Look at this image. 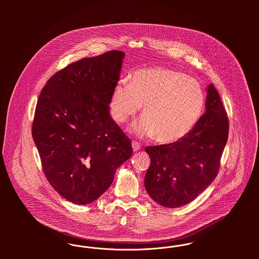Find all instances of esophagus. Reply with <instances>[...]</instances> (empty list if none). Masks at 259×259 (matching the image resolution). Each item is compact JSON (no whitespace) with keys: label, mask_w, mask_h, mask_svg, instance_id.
I'll return each mask as SVG.
<instances>
[{"label":"esophagus","mask_w":259,"mask_h":259,"mask_svg":"<svg viewBox=\"0 0 259 259\" xmlns=\"http://www.w3.org/2000/svg\"><path fill=\"white\" fill-rule=\"evenodd\" d=\"M132 148H133L134 151H138V150L141 148V145H140V143H138L137 141H133V142H132Z\"/></svg>","instance_id":"obj_1"}]
</instances>
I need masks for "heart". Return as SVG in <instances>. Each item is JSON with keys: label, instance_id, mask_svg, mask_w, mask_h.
Masks as SVG:
<instances>
[{"label": "heart", "instance_id": "obj_1", "mask_svg": "<svg viewBox=\"0 0 259 259\" xmlns=\"http://www.w3.org/2000/svg\"><path fill=\"white\" fill-rule=\"evenodd\" d=\"M204 105L205 94L195 78L167 68H150L137 71L129 81L120 80L114 85L109 110L112 119L121 124L143 106L145 115L132 130L171 144L194 128Z\"/></svg>", "mask_w": 259, "mask_h": 259}]
</instances>
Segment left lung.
I'll return each instance as SVG.
<instances>
[{
    "mask_svg": "<svg viewBox=\"0 0 259 259\" xmlns=\"http://www.w3.org/2000/svg\"><path fill=\"white\" fill-rule=\"evenodd\" d=\"M206 112L178 142L147 147L150 166L145 177L148 195L166 208L193 201L215 179L225 148L229 121L213 84L207 89Z\"/></svg>",
    "mask_w": 259,
    "mask_h": 259,
    "instance_id": "8db88e82",
    "label": "left lung"
}]
</instances>
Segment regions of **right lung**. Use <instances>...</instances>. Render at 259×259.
Returning a JSON list of instances; mask_svg holds the SVG:
<instances>
[{
	"label": "right lung",
	"instance_id": "add662e5",
	"mask_svg": "<svg viewBox=\"0 0 259 259\" xmlns=\"http://www.w3.org/2000/svg\"><path fill=\"white\" fill-rule=\"evenodd\" d=\"M123 51L74 62L53 74L37 100L32 136L50 185L68 201L98 199L128 160L131 140L110 115Z\"/></svg>",
	"mask_w": 259,
	"mask_h": 259
}]
</instances>
